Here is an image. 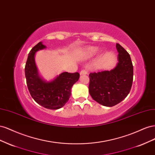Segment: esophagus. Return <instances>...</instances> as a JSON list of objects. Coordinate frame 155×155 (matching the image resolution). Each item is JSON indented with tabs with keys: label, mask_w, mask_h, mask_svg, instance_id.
Returning a JSON list of instances; mask_svg holds the SVG:
<instances>
[{
	"label": "esophagus",
	"mask_w": 155,
	"mask_h": 155,
	"mask_svg": "<svg viewBox=\"0 0 155 155\" xmlns=\"http://www.w3.org/2000/svg\"><path fill=\"white\" fill-rule=\"evenodd\" d=\"M88 74V72L86 70H82L80 72V75H87Z\"/></svg>",
	"instance_id": "esophagus-1"
}]
</instances>
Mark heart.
<instances>
[{"mask_svg": "<svg viewBox=\"0 0 155 155\" xmlns=\"http://www.w3.org/2000/svg\"><path fill=\"white\" fill-rule=\"evenodd\" d=\"M98 50H99V48L97 46H88V47H87L84 49L82 56L85 58H91L97 53Z\"/></svg>", "mask_w": 155, "mask_h": 155, "instance_id": "b5f03b06", "label": "heart"}]
</instances>
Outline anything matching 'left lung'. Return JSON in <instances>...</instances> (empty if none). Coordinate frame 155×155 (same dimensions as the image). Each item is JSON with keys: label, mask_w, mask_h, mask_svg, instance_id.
Listing matches in <instances>:
<instances>
[{"label": "left lung", "mask_w": 155, "mask_h": 155, "mask_svg": "<svg viewBox=\"0 0 155 155\" xmlns=\"http://www.w3.org/2000/svg\"><path fill=\"white\" fill-rule=\"evenodd\" d=\"M118 62L109 70L89 74V93L94 100L104 106L117 105L127 96L133 80V66L130 55L118 43Z\"/></svg>", "instance_id": "left-lung-1"}]
</instances>
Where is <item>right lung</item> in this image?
<instances>
[{"label": "right lung", "mask_w": 155, "mask_h": 155, "mask_svg": "<svg viewBox=\"0 0 155 155\" xmlns=\"http://www.w3.org/2000/svg\"><path fill=\"white\" fill-rule=\"evenodd\" d=\"M46 48L39 42L30 50L25 66V76L33 99L46 109L56 110L63 107L68 101L72 87L78 81L79 74L63 72L50 81L42 79L36 66L35 55L37 51Z\"/></svg>", "instance_id": "obj_1"}]
</instances>
